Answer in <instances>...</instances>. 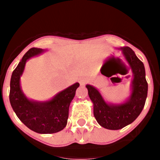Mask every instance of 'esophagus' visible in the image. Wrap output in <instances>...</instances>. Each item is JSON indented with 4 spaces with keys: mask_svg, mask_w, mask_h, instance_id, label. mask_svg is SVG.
Returning <instances> with one entry per match:
<instances>
[{
    "mask_svg": "<svg viewBox=\"0 0 160 160\" xmlns=\"http://www.w3.org/2000/svg\"><path fill=\"white\" fill-rule=\"evenodd\" d=\"M87 82H88V80H87L86 78H79V83H80V85H82V86L86 84Z\"/></svg>",
    "mask_w": 160,
    "mask_h": 160,
    "instance_id": "34e87169",
    "label": "esophagus"
}]
</instances>
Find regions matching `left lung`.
I'll use <instances>...</instances> for the list:
<instances>
[{"mask_svg": "<svg viewBox=\"0 0 160 160\" xmlns=\"http://www.w3.org/2000/svg\"><path fill=\"white\" fill-rule=\"evenodd\" d=\"M133 73L131 94L122 104L106 102L95 87L87 85L88 94L94 105V115L100 126L106 129L119 130L129 125L138 118L143 109L148 85L143 63L130 47L121 48Z\"/></svg>", "mask_w": 160, "mask_h": 160, "instance_id": "obj_1", "label": "left lung"}]
</instances>
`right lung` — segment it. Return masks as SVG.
<instances>
[{
  "label": "right lung",
  "instance_id": "right-lung-1",
  "mask_svg": "<svg viewBox=\"0 0 160 160\" xmlns=\"http://www.w3.org/2000/svg\"><path fill=\"white\" fill-rule=\"evenodd\" d=\"M42 52L44 49L31 48L13 70L10 80L9 101L17 116L28 128L39 134H53L66 128L70 104L75 95L79 83L76 82L65 89L49 101L29 100L22 92L20 78L28 59Z\"/></svg>",
  "mask_w": 160,
  "mask_h": 160
}]
</instances>
